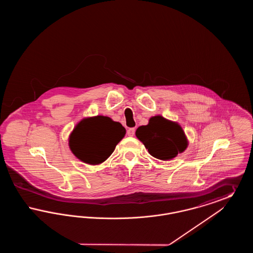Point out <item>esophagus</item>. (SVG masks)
Instances as JSON below:
<instances>
[{"label": "esophagus", "mask_w": 253, "mask_h": 253, "mask_svg": "<svg viewBox=\"0 0 253 253\" xmlns=\"http://www.w3.org/2000/svg\"><path fill=\"white\" fill-rule=\"evenodd\" d=\"M134 132H135V129H134V128H129V129L127 130V134H128L129 136H133Z\"/></svg>", "instance_id": "esophagus-1"}]
</instances>
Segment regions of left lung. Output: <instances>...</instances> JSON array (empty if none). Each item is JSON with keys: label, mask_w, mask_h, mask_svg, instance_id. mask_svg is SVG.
I'll use <instances>...</instances> for the list:
<instances>
[{"label": "left lung", "mask_w": 253, "mask_h": 253, "mask_svg": "<svg viewBox=\"0 0 253 253\" xmlns=\"http://www.w3.org/2000/svg\"><path fill=\"white\" fill-rule=\"evenodd\" d=\"M136 137L145 145L152 157L168 160L176 157L187 148V138L180 126L161 116L150 119L149 124L140 126Z\"/></svg>", "instance_id": "1"}]
</instances>
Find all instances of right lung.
Wrapping results in <instances>:
<instances>
[{
    "instance_id": "obj_1",
    "label": "right lung",
    "mask_w": 253,
    "mask_h": 253,
    "mask_svg": "<svg viewBox=\"0 0 253 253\" xmlns=\"http://www.w3.org/2000/svg\"><path fill=\"white\" fill-rule=\"evenodd\" d=\"M120 122L97 116L81 121L74 129L69 145L73 154L88 164H99L114 152L125 135Z\"/></svg>"
}]
</instances>
